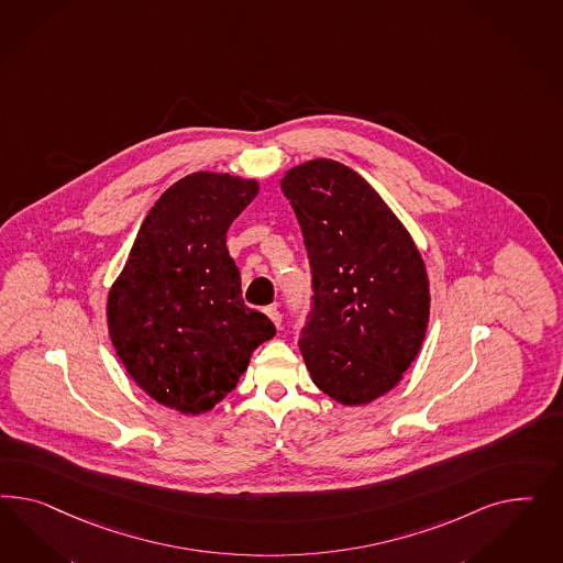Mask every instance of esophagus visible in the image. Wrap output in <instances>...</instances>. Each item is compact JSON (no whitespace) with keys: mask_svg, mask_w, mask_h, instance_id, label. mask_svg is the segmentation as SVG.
I'll list each match as a JSON object with an SVG mask.
<instances>
[{"mask_svg":"<svg viewBox=\"0 0 563 563\" xmlns=\"http://www.w3.org/2000/svg\"><path fill=\"white\" fill-rule=\"evenodd\" d=\"M266 316L273 320L274 325L276 328H280V324H283V316H280V311H278V307L276 306H268L266 307Z\"/></svg>","mask_w":563,"mask_h":563,"instance_id":"esophagus-1","label":"esophagus"}]
</instances>
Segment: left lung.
<instances>
[{"label":"left lung","mask_w":563,"mask_h":563,"mask_svg":"<svg viewBox=\"0 0 563 563\" xmlns=\"http://www.w3.org/2000/svg\"><path fill=\"white\" fill-rule=\"evenodd\" d=\"M280 188L311 266L299 336L309 375L336 402L367 405L402 379L426 339V264L379 194L342 163L292 167Z\"/></svg>","instance_id":"8db88e82"}]
</instances>
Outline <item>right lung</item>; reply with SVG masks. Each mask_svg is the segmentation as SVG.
Here are the masks:
<instances>
[{"instance_id": "add662e5", "label": "right lung", "mask_w": 563, "mask_h": 563, "mask_svg": "<svg viewBox=\"0 0 563 563\" xmlns=\"http://www.w3.org/2000/svg\"><path fill=\"white\" fill-rule=\"evenodd\" d=\"M257 181L191 173L173 184L137 231L109 290V336L123 367L156 402L200 415L238 386L252 353L276 334L241 297L227 231Z\"/></svg>"}]
</instances>
